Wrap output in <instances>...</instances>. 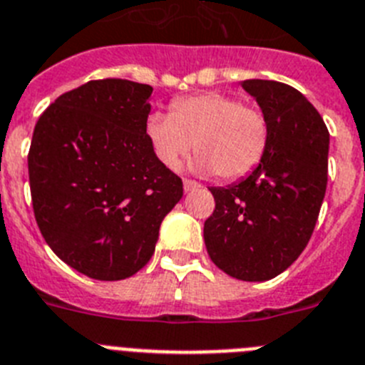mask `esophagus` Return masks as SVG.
<instances>
[{
  "instance_id": "34e87169",
  "label": "esophagus",
  "mask_w": 365,
  "mask_h": 365,
  "mask_svg": "<svg viewBox=\"0 0 365 365\" xmlns=\"http://www.w3.org/2000/svg\"><path fill=\"white\" fill-rule=\"evenodd\" d=\"M198 187H200V183L195 182V180H183V189H185L187 192L195 191V189H198Z\"/></svg>"
}]
</instances>
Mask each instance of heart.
Masks as SVG:
<instances>
[{
  "instance_id": "b5f03b06",
  "label": "heart",
  "mask_w": 365,
  "mask_h": 365,
  "mask_svg": "<svg viewBox=\"0 0 365 365\" xmlns=\"http://www.w3.org/2000/svg\"><path fill=\"white\" fill-rule=\"evenodd\" d=\"M147 135L158 160L169 169H178L196 145L198 173L237 180L261 163L270 126L259 108L235 95L211 91L176 101L170 115L152 113Z\"/></svg>"
}]
</instances>
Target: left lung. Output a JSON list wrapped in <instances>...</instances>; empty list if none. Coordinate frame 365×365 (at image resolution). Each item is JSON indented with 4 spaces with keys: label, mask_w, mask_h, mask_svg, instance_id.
Returning a JSON list of instances; mask_svg holds the SVG:
<instances>
[{
    "label": "left lung",
    "mask_w": 365,
    "mask_h": 365,
    "mask_svg": "<svg viewBox=\"0 0 365 365\" xmlns=\"http://www.w3.org/2000/svg\"><path fill=\"white\" fill-rule=\"evenodd\" d=\"M242 88L268 119V148L248 178L209 189L215 211L204 240L222 272L268 281L299 257L314 231L327 189L329 130L296 88L261 78Z\"/></svg>",
    "instance_id": "1"
}]
</instances>
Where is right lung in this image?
Here are the masks:
<instances>
[{
  "label": "right lung",
  "instance_id": "add662e5",
  "mask_svg": "<svg viewBox=\"0 0 365 365\" xmlns=\"http://www.w3.org/2000/svg\"><path fill=\"white\" fill-rule=\"evenodd\" d=\"M152 86L90 81L40 115L29 150L36 224L66 264L99 281L134 275L183 196L147 135Z\"/></svg>",
  "mask_w": 365,
  "mask_h": 365
}]
</instances>
